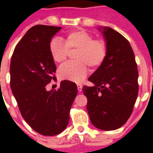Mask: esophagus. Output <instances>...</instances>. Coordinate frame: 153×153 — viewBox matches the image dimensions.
I'll use <instances>...</instances> for the list:
<instances>
[{"instance_id":"obj_1","label":"esophagus","mask_w":153,"mask_h":153,"mask_svg":"<svg viewBox=\"0 0 153 153\" xmlns=\"http://www.w3.org/2000/svg\"><path fill=\"white\" fill-rule=\"evenodd\" d=\"M77 87H78V91H79V92H81V91H82V88H83V86H82V84H80V83H78V84H77Z\"/></svg>"}]
</instances>
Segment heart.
Segmentation results:
<instances>
[{
  "label": "heart",
  "mask_w": 153,
  "mask_h": 153,
  "mask_svg": "<svg viewBox=\"0 0 153 153\" xmlns=\"http://www.w3.org/2000/svg\"><path fill=\"white\" fill-rule=\"evenodd\" d=\"M75 61L70 62L60 67L58 71L60 79L72 82H80L86 77L88 68L93 70L99 68L107 55L105 42L94 40L89 33L84 30H74L65 35L63 40L51 39L49 43V51L56 63H64L72 51Z\"/></svg>",
  "instance_id": "b5f03b06"
}]
</instances>
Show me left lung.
<instances>
[{"mask_svg": "<svg viewBox=\"0 0 153 153\" xmlns=\"http://www.w3.org/2000/svg\"><path fill=\"white\" fill-rule=\"evenodd\" d=\"M107 47L102 65L88 78L93 85L83 86L90 120L102 130L120 128L131 115L138 93V72L128 40L109 27L97 28Z\"/></svg>", "mask_w": 153, "mask_h": 153, "instance_id": "8db88e82", "label": "left lung"}]
</instances>
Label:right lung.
Instances as JSON below:
<instances>
[{"label": "right lung", "instance_id": "right-lung-1", "mask_svg": "<svg viewBox=\"0 0 153 153\" xmlns=\"http://www.w3.org/2000/svg\"><path fill=\"white\" fill-rule=\"evenodd\" d=\"M61 27L36 25L17 44L12 55L10 88L23 118L33 130L53 136L65 129L70 111L78 93L69 80L60 82L56 91H47L56 66L49 51V43Z\"/></svg>", "mask_w": 153, "mask_h": 153}]
</instances>
